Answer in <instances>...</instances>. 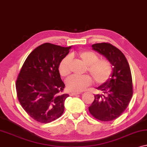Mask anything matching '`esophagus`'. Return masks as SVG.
I'll return each instance as SVG.
<instances>
[{
    "instance_id": "1",
    "label": "esophagus",
    "mask_w": 147,
    "mask_h": 147,
    "mask_svg": "<svg viewBox=\"0 0 147 147\" xmlns=\"http://www.w3.org/2000/svg\"><path fill=\"white\" fill-rule=\"evenodd\" d=\"M80 93H79V92H71V93H70L69 94H70V96H76V95H78V94H80Z\"/></svg>"
}]
</instances>
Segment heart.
I'll list each match as a JSON object with an SVG mask.
<instances>
[{
	"instance_id": "b5f03b06",
	"label": "heart",
	"mask_w": 147,
	"mask_h": 147,
	"mask_svg": "<svg viewBox=\"0 0 147 147\" xmlns=\"http://www.w3.org/2000/svg\"><path fill=\"white\" fill-rule=\"evenodd\" d=\"M78 57L87 66V71L98 84H103L110 79L113 73L111 63L107 59H99V57L94 52L82 51L78 53ZM71 57L67 56L59 65V72L61 76L66 77L71 74ZM92 83L89 76H73L66 80V86L69 91L79 92L86 90Z\"/></svg>"
}]
</instances>
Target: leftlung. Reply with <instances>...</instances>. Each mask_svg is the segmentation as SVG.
I'll use <instances>...</instances> for the list:
<instances>
[{"mask_svg": "<svg viewBox=\"0 0 147 147\" xmlns=\"http://www.w3.org/2000/svg\"><path fill=\"white\" fill-rule=\"evenodd\" d=\"M92 49L106 57L113 66L111 78L97 88L101 94L94 95L88 109L96 119L110 121L127 108L133 96V82L127 60L119 49L109 43H95Z\"/></svg>", "mask_w": 147, "mask_h": 147, "instance_id": "8db88e82", "label": "left lung"}]
</instances>
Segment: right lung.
I'll use <instances>...</instances> for the list:
<instances>
[{"label":"right lung","instance_id":"1","mask_svg":"<svg viewBox=\"0 0 147 147\" xmlns=\"http://www.w3.org/2000/svg\"><path fill=\"white\" fill-rule=\"evenodd\" d=\"M71 47L45 43L31 52L24 63L16 82L17 97L22 107L36 121L47 123L64 112L65 85L59 65Z\"/></svg>","mask_w":147,"mask_h":147}]
</instances>
